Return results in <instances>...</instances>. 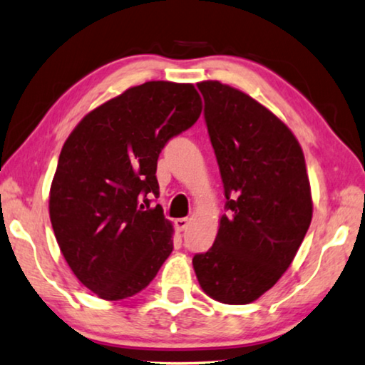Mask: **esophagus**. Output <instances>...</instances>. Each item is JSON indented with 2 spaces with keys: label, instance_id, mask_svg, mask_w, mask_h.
I'll list each match as a JSON object with an SVG mask.
<instances>
[{
  "label": "esophagus",
  "instance_id": "34e87169",
  "mask_svg": "<svg viewBox=\"0 0 365 365\" xmlns=\"http://www.w3.org/2000/svg\"><path fill=\"white\" fill-rule=\"evenodd\" d=\"M188 222H190L188 217H178V220H175V222H173V225H175L177 231H185L188 227Z\"/></svg>",
  "mask_w": 365,
  "mask_h": 365
}]
</instances>
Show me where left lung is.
Instances as JSON below:
<instances>
[{"label":"left lung","mask_w":365,"mask_h":365,"mask_svg":"<svg viewBox=\"0 0 365 365\" xmlns=\"http://www.w3.org/2000/svg\"><path fill=\"white\" fill-rule=\"evenodd\" d=\"M227 216L215 244L193 257L200 287L227 304H247L290 267L313 216L302 145L287 124L244 91L200 81Z\"/></svg>","instance_id":"left-lung-1"}]
</instances>
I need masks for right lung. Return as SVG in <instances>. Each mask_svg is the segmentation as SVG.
Returning a JSON list of instances; mask_svg holds the SVG:
<instances>
[{
    "mask_svg": "<svg viewBox=\"0 0 365 365\" xmlns=\"http://www.w3.org/2000/svg\"><path fill=\"white\" fill-rule=\"evenodd\" d=\"M201 108L192 83L145 81L90 111L65 140L48 215L68 267L103 300L139 293L170 255L173 226L148 195H159L167 140L192 128Z\"/></svg>",
    "mask_w": 365,
    "mask_h": 365,
    "instance_id": "right-lung-1",
    "label": "right lung"
}]
</instances>
